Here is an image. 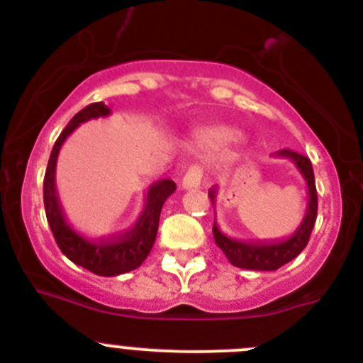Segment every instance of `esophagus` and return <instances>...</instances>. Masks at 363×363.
I'll use <instances>...</instances> for the list:
<instances>
[{
  "mask_svg": "<svg viewBox=\"0 0 363 363\" xmlns=\"http://www.w3.org/2000/svg\"><path fill=\"white\" fill-rule=\"evenodd\" d=\"M203 177V168L200 164H191L188 168V172L182 177V188L184 189H195L199 188L200 182H202Z\"/></svg>",
  "mask_w": 363,
  "mask_h": 363,
  "instance_id": "esophagus-1",
  "label": "esophagus"
}]
</instances>
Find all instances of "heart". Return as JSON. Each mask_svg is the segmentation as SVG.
Here are the masks:
<instances>
[{"mask_svg": "<svg viewBox=\"0 0 363 363\" xmlns=\"http://www.w3.org/2000/svg\"><path fill=\"white\" fill-rule=\"evenodd\" d=\"M233 138H235V133L228 128H211L202 135V140L208 145H221L232 142Z\"/></svg>", "mask_w": 363, "mask_h": 363, "instance_id": "heart-1", "label": "heart"}]
</instances>
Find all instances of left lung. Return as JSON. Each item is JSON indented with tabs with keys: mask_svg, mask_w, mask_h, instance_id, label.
Returning <instances> with one entry per match:
<instances>
[{
	"mask_svg": "<svg viewBox=\"0 0 363 363\" xmlns=\"http://www.w3.org/2000/svg\"><path fill=\"white\" fill-rule=\"evenodd\" d=\"M276 156L294 161L296 170L300 172V175H302L303 181H306L307 193H309L307 212L294 235L288 237V239L284 240H279V242H244V240L232 239V237L225 235L214 221L212 232H214L216 244H218L219 250L225 252L228 262L232 263L233 267H239V269L277 270L279 267L291 262V259L296 258V256L303 251V247L309 242L314 223H316L318 193L316 182H314L313 164H311L309 158L298 155V152L295 151H290V149H283V151L277 152ZM216 193H218L216 188H212L211 191H208V199H211L212 205L216 202Z\"/></svg>",
	"mask_w": 363,
	"mask_h": 363,
	"instance_id": "1",
	"label": "left lung"
}]
</instances>
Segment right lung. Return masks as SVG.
<instances>
[{
    "mask_svg": "<svg viewBox=\"0 0 363 363\" xmlns=\"http://www.w3.org/2000/svg\"><path fill=\"white\" fill-rule=\"evenodd\" d=\"M108 113H111V108L104 101L91 104L77 112L54 144L45 170V179H43V205H45L47 221L61 252L77 265L84 267L96 276L105 277L130 272L144 263L156 240L161 207L164 200L175 191V182L170 179L152 182L147 189L144 211L137 223L126 232L108 237V239H89L69 225L56 189L57 155L63 142L67 140L68 135L73 133L77 126L89 119L107 117Z\"/></svg>",
    "mask_w": 363,
    "mask_h": 363,
    "instance_id": "right-lung-1",
    "label": "right lung"
}]
</instances>
